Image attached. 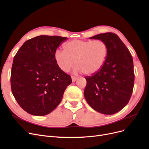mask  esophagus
Wrapping results in <instances>:
<instances>
[{"instance_id":"esophagus-1","label":"esophagus","mask_w":149,"mask_h":149,"mask_svg":"<svg viewBox=\"0 0 149 149\" xmlns=\"http://www.w3.org/2000/svg\"><path fill=\"white\" fill-rule=\"evenodd\" d=\"M72 81L73 82H74V81H76V79H77V77H75V76H72Z\"/></svg>"}]
</instances>
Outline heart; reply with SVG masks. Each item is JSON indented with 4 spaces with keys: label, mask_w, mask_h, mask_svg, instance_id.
Listing matches in <instances>:
<instances>
[{
    "label": "heart",
    "mask_w": 149,
    "mask_h": 149,
    "mask_svg": "<svg viewBox=\"0 0 149 149\" xmlns=\"http://www.w3.org/2000/svg\"><path fill=\"white\" fill-rule=\"evenodd\" d=\"M63 49H57L54 59L58 67L68 72L75 64L74 72L92 74L103 67L107 59L108 48L102 40H73L63 45Z\"/></svg>",
    "instance_id": "1"
}]
</instances>
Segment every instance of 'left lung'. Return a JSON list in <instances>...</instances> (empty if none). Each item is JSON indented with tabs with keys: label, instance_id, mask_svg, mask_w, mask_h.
Masks as SVG:
<instances>
[{
	"label": "left lung",
	"instance_id": "left-lung-1",
	"mask_svg": "<svg viewBox=\"0 0 149 149\" xmlns=\"http://www.w3.org/2000/svg\"><path fill=\"white\" fill-rule=\"evenodd\" d=\"M90 39L107 44L108 52L103 67L91 76H86L84 96L95 110L113 115L121 110L131 97L134 81L132 56L115 33L99 34Z\"/></svg>",
	"mask_w": 149,
	"mask_h": 149
}]
</instances>
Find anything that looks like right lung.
I'll return each mask as SVG.
<instances>
[{
    "label": "right lung",
    "mask_w": 149,
    "mask_h": 149,
    "mask_svg": "<svg viewBox=\"0 0 149 149\" xmlns=\"http://www.w3.org/2000/svg\"><path fill=\"white\" fill-rule=\"evenodd\" d=\"M67 38L41 35L24 42L14 58L11 72L13 95L25 111L44 116L61 102L72 82L54 59V53Z\"/></svg>",
    "instance_id": "right-lung-1"
}]
</instances>
